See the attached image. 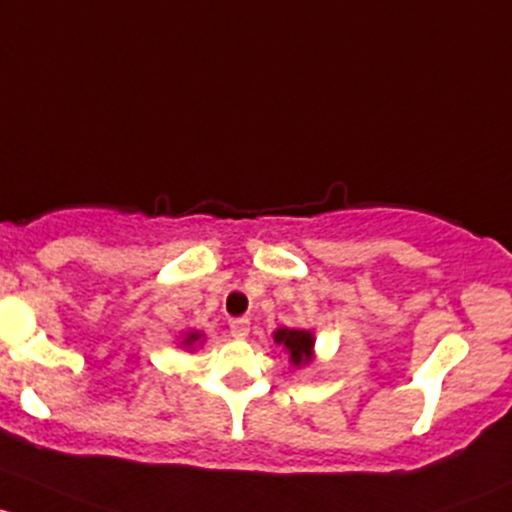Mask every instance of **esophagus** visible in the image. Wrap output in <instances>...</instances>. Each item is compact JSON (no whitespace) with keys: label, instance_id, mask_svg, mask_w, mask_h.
<instances>
[{"label":"esophagus","instance_id":"34e87169","mask_svg":"<svg viewBox=\"0 0 512 512\" xmlns=\"http://www.w3.org/2000/svg\"><path fill=\"white\" fill-rule=\"evenodd\" d=\"M249 330H251L249 318L231 320V337H236V340H244V337H249Z\"/></svg>","mask_w":512,"mask_h":512}]
</instances>
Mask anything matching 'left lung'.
<instances>
[{"label":"left lung","mask_w":512,"mask_h":512,"mask_svg":"<svg viewBox=\"0 0 512 512\" xmlns=\"http://www.w3.org/2000/svg\"><path fill=\"white\" fill-rule=\"evenodd\" d=\"M273 340L278 345L286 347V352L291 355V362L295 367H303L313 360V345L315 337L310 330H291V328H278L273 333Z\"/></svg>","instance_id":"1"}]
</instances>
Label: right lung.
<instances>
[{"mask_svg": "<svg viewBox=\"0 0 512 512\" xmlns=\"http://www.w3.org/2000/svg\"><path fill=\"white\" fill-rule=\"evenodd\" d=\"M199 340H202V333H197V330H194V333H187V337H184V340H182V345L192 347L194 342H199Z\"/></svg>", "mask_w": 512, "mask_h": 512, "instance_id": "right-lung-1", "label": "right lung"}]
</instances>
